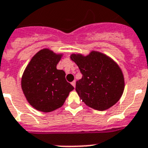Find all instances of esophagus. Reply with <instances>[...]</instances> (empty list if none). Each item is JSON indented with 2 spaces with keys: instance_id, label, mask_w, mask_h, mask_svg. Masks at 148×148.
<instances>
[{
  "instance_id": "obj_1",
  "label": "esophagus",
  "mask_w": 148,
  "mask_h": 148,
  "mask_svg": "<svg viewBox=\"0 0 148 148\" xmlns=\"http://www.w3.org/2000/svg\"><path fill=\"white\" fill-rule=\"evenodd\" d=\"M71 84H72V85H73V86L74 87V88H75V81H73V82L71 83Z\"/></svg>"
}]
</instances>
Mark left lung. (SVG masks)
<instances>
[{
    "label": "left lung",
    "mask_w": 148,
    "mask_h": 148,
    "mask_svg": "<svg viewBox=\"0 0 148 148\" xmlns=\"http://www.w3.org/2000/svg\"><path fill=\"white\" fill-rule=\"evenodd\" d=\"M70 58L82 74L76 82L75 90L88 106L105 111L118 102L124 90V77L113 59L97 51L86 56L72 54Z\"/></svg>",
    "instance_id": "left-lung-1"
}]
</instances>
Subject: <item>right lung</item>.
Returning <instances> with one entry per match:
<instances>
[{
  "label": "right lung",
  "instance_id": "right-lung-1",
  "mask_svg": "<svg viewBox=\"0 0 148 148\" xmlns=\"http://www.w3.org/2000/svg\"><path fill=\"white\" fill-rule=\"evenodd\" d=\"M63 54L41 49L30 60L21 77V89L35 109L51 112L64 105L74 88L66 82L64 70L57 69Z\"/></svg>",
  "mask_w": 148,
  "mask_h": 148
}]
</instances>
